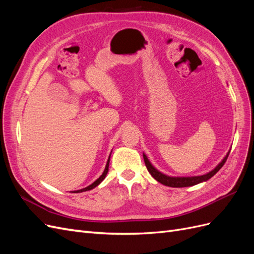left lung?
Segmentation results:
<instances>
[{"mask_svg":"<svg viewBox=\"0 0 254 254\" xmlns=\"http://www.w3.org/2000/svg\"><path fill=\"white\" fill-rule=\"evenodd\" d=\"M228 156L229 155H227V157H225V159L222 160L221 162L216 166V168L210 173H207L202 176H197V177H182V178H179V177H168V176L163 175L162 173H160L159 171H157L156 168L150 164L147 157H146L143 153L145 165H146V167H147V171L150 173V175L160 183H162V184H164V186H167V187H172V188L191 187V186H195V184H198L202 181L209 180L220 170L222 166H224V164L226 163V161L228 159Z\"/></svg>","mask_w":254,"mask_h":254,"instance_id":"left-lung-1","label":"left lung"}]
</instances>
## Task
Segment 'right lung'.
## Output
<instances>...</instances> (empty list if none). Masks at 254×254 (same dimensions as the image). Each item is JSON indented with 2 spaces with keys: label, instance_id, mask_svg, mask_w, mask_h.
<instances>
[{
  "label": "right lung",
  "instance_id": "1",
  "mask_svg": "<svg viewBox=\"0 0 254 254\" xmlns=\"http://www.w3.org/2000/svg\"><path fill=\"white\" fill-rule=\"evenodd\" d=\"M109 160H110V158L108 159V162H107V164H106V167H105V171H104V173H103V175L99 177V178L96 180V181H94L93 183L91 184V186H89V187H87V188H84V189H81V190H74V193H81V191H86V190H92V189H94L95 187H97L99 183H101L104 179H105V177H106V175H107V173H108V168H109Z\"/></svg>",
  "mask_w": 254,
  "mask_h": 254
}]
</instances>
